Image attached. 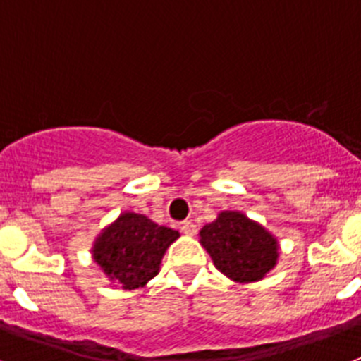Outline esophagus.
<instances>
[{"label":"esophagus","mask_w":361,"mask_h":361,"mask_svg":"<svg viewBox=\"0 0 361 361\" xmlns=\"http://www.w3.org/2000/svg\"><path fill=\"white\" fill-rule=\"evenodd\" d=\"M180 231L184 233V235H190V237H193L197 233V226L191 222V220H184L183 224H180Z\"/></svg>","instance_id":"1"}]
</instances>
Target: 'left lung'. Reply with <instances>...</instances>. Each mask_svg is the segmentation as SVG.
<instances>
[{"instance_id": "obj_1", "label": "left lung", "mask_w": 361, "mask_h": 361, "mask_svg": "<svg viewBox=\"0 0 361 361\" xmlns=\"http://www.w3.org/2000/svg\"><path fill=\"white\" fill-rule=\"evenodd\" d=\"M199 235L216 269L235 282L262 280L279 260L276 238L240 212H220Z\"/></svg>"}]
</instances>
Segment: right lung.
<instances>
[{"label":"right lung","mask_w":361,"mask_h":361,"mask_svg":"<svg viewBox=\"0 0 361 361\" xmlns=\"http://www.w3.org/2000/svg\"><path fill=\"white\" fill-rule=\"evenodd\" d=\"M177 238L175 229L155 224L141 213L126 212L95 238L92 257L123 289L145 288L159 273L166 250Z\"/></svg>","instance_id":"1"}]
</instances>
